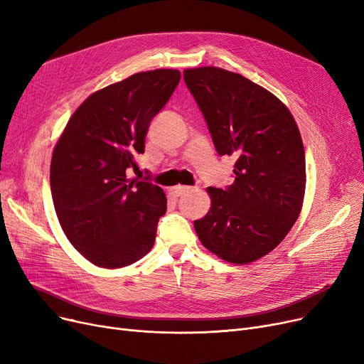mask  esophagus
Returning <instances> with one entry per match:
<instances>
[{"mask_svg":"<svg viewBox=\"0 0 364 364\" xmlns=\"http://www.w3.org/2000/svg\"><path fill=\"white\" fill-rule=\"evenodd\" d=\"M193 187H188V186H177V187H172L169 188V195L172 198H180L188 192H192Z\"/></svg>","mask_w":364,"mask_h":364,"instance_id":"1","label":"esophagus"}]
</instances>
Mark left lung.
Instances as JSON below:
<instances>
[{
  "label": "left lung",
  "mask_w": 364,
  "mask_h": 364,
  "mask_svg": "<svg viewBox=\"0 0 364 364\" xmlns=\"http://www.w3.org/2000/svg\"><path fill=\"white\" fill-rule=\"evenodd\" d=\"M220 156L233 155L235 183L208 187L211 209L195 221L220 258L252 262L273 251L296 221L305 192V153L291 112L276 95L220 68L186 69Z\"/></svg>",
  "instance_id": "left-lung-1"
}]
</instances>
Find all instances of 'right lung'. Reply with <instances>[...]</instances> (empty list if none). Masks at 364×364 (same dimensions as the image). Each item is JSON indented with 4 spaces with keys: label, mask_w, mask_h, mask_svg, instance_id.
Returning a JSON list of instances; mask_svg holds the SVG:
<instances>
[{
    "label": "right lung",
    "mask_w": 364,
    "mask_h": 364,
    "mask_svg": "<svg viewBox=\"0 0 364 364\" xmlns=\"http://www.w3.org/2000/svg\"><path fill=\"white\" fill-rule=\"evenodd\" d=\"M181 75L156 69L131 75L76 109L57 141L50 166L51 196L66 237L92 264L119 269L155 245L166 213L164 190L129 180L139 169L151 119L165 107Z\"/></svg>",
    "instance_id": "right-lung-1"
}]
</instances>
